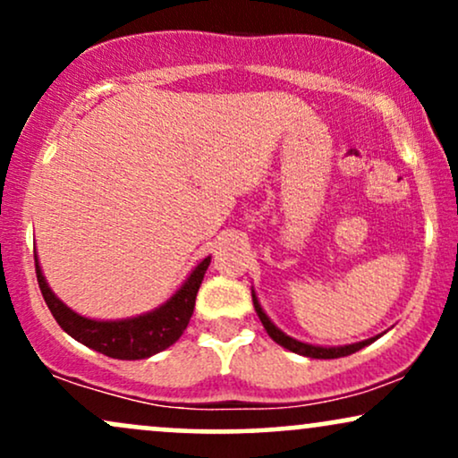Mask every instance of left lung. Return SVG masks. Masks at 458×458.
I'll return each instance as SVG.
<instances>
[{
    "mask_svg": "<svg viewBox=\"0 0 458 458\" xmlns=\"http://www.w3.org/2000/svg\"><path fill=\"white\" fill-rule=\"evenodd\" d=\"M251 299H254V308H256V314H259L260 323L265 325L267 334L271 335L273 340H276L277 344L284 346V349L293 351V353H299V355H306V357H314V360H335V357H344V355H351L355 353V351L364 349V346H368L372 343V340L377 338H370V340H361V343H355V344H346V346H314V344H306V343H299V340L291 338V335H286L284 331H280L276 327V325L271 323L269 317L265 314V310L260 308L259 299H256L254 291H251Z\"/></svg>",
    "mask_w": 458,
    "mask_h": 458,
    "instance_id": "8db88e82",
    "label": "left lung"
}]
</instances>
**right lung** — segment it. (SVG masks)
<instances>
[{
    "label": "right lung",
    "mask_w": 458,
    "mask_h": 458,
    "mask_svg": "<svg viewBox=\"0 0 458 458\" xmlns=\"http://www.w3.org/2000/svg\"><path fill=\"white\" fill-rule=\"evenodd\" d=\"M34 260L40 293H43L45 303L49 306L57 325L68 335H72L77 343L90 346V349L107 357H114V360H144V357L159 353V351L174 344L182 335V331L187 329L193 306H196L198 288L204 280L208 265H211V256L204 259L191 271L185 284L170 297V301H165L161 308L152 310L148 314L124 320H92L79 317L51 293L36 256Z\"/></svg>",
    "instance_id": "obj_1"
}]
</instances>
